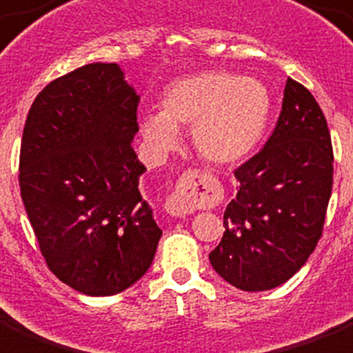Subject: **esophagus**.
I'll use <instances>...</instances> for the list:
<instances>
[{
	"label": "esophagus",
	"mask_w": 353,
	"mask_h": 353,
	"mask_svg": "<svg viewBox=\"0 0 353 353\" xmlns=\"http://www.w3.org/2000/svg\"><path fill=\"white\" fill-rule=\"evenodd\" d=\"M197 172H185L179 181L176 183V188L168 196L165 208L170 216L185 217L194 214L197 203Z\"/></svg>",
	"instance_id": "esophagus-1"
}]
</instances>
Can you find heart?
Returning <instances> with one entry per match:
<instances>
[{
	"instance_id": "1",
	"label": "heart",
	"mask_w": 353,
	"mask_h": 353,
	"mask_svg": "<svg viewBox=\"0 0 353 353\" xmlns=\"http://www.w3.org/2000/svg\"><path fill=\"white\" fill-rule=\"evenodd\" d=\"M270 116V94L254 77L212 70L183 77L161 94V112H148L141 132L152 147H176L192 127L197 154L214 165L236 163L256 147Z\"/></svg>"
}]
</instances>
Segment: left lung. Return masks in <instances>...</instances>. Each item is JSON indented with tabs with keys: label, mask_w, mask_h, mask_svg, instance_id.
I'll return each instance as SVG.
<instances>
[{
	"label": "left lung",
	"mask_w": 353,
	"mask_h": 353,
	"mask_svg": "<svg viewBox=\"0 0 353 353\" xmlns=\"http://www.w3.org/2000/svg\"><path fill=\"white\" fill-rule=\"evenodd\" d=\"M234 174L239 190L210 263L239 290H272L316 250L334 185L330 130L305 85L288 77L272 136Z\"/></svg>",
	"instance_id": "1"
}]
</instances>
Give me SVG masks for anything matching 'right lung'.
<instances>
[{"mask_svg":"<svg viewBox=\"0 0 353 353\" xmlns=\"http://www.w3.org/2000/svg\"><path fill=\"white\" fill-rule=\"evenodd\" d=\"M137 105L116 63H90L48 83L23 128L19 190L41 256L87 296L134 285L161 237L139 192Z\"/></svg>","mask_w":353,"mask_h":353,"instance_id":"add662e5","label":"right lung"}]
</instances>
